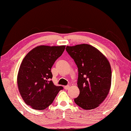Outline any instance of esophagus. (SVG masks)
<instances>
[{
    "label": "esophagus",
    "instance_id": "1",
    "mask_svg": "<svg viewBox=\"0 0 131 131\" xmlns=\"http://www.w3.org/2000/svg\"><path fill=\"white\" fill-rule=\"evenodd\" d=\"M69 88H70V86H69V85L64 86V89H65V90H68Z\"/></svg>",
    "mask_w": 131,
    "mask_h": 131
}]
</instances>
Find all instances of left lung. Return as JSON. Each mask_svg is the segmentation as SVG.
<instances>
[{
    "instance_id": "obj_1",
    "label": "left lung",
    "mask_w": 131,
    "mask_h": 131,
    "mask_svg": "<svg viewBox=\"0 0 131 131\" xmlns=\"http://www.w3.org/2000/svg\"><path fill=\"white\" fill-rule=\"evenodd\" d=\"M66 50L77 66L79 94L74 102L84 110L98 107L108 95L111 83V69L105 56L91 45L67 46Z\"/></svg>"
}]
</instances>
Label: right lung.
Masks as SVG:
<instances>
[{"label": "right lung", "instance_id": "right-lung-1", "mask_svg": "<svg viewBox=\"0 0 131 131\" xmlns=\"http://www.w3.org/2000/svg\"><path fill=\"white\" fill-rule=\"evenodd\" d=\"M65 46L41 45L25 56L20 66L17 85L25 103L32 108L43 110L53 103L63 88L50 80L51 68L62 54Z\"/></svg>", "mask_w": 131, "mask_h": 131}]
</instances>
